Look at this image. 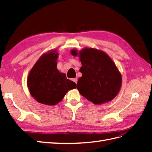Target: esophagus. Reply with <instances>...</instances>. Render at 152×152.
I'll use <instances>...</instances> for the list:
<instances>
[{"label": "esophagus", "mask_w": 152, "mask_h": 152, "mask_svg": "<svg viewBox=\"0 0 152 152\" xmlns=\"http://www.w3.org/2000/svg\"><path fill=\"white\" fill-rule=\"evenodd\" d=\"M72 80L75 83L77 84V78H74V79H72Z\"/></svg>", "instance_id": "obj_1"}]
</instances>
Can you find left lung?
Wrapping results in <instances>:
<instances>
[{
  "mask_svg": "<svg viewBox=\"0 0 152 152\" xmlns=\"http://www.w3.org/2000/svg\"><path fill=\"white\" fill-rule=\"evenodd\" d=\"M71 53L78 55L77 50H72ZM79 54L82 76L77 82V89L80 94L95 104L112 100L120 91L122 77L112 59L93 48L84 49Z\"/></svg>",
  "mask_w": 152,
  "mask_h": 152,
  "instance_id": "obj_1",
  "label": "left lung"
}]
</instances>
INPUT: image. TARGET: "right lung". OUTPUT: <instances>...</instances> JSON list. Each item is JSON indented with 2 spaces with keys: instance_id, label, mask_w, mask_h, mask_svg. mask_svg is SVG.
I'll return each instance as SVG.
<instances>
[{
  "instance_id": "1",
  "label": "right lung",
  "mask_w": 152,
  "mask_h": 152,
  "mask_svg": "<svg viewBox=\"0 0 152 152\" xmlns=\"http://www.w3.org/2000/svg\"><path fill=\"white\" fill-rule=\"evenodd\" d=\"M58 55L56 50L42 55L28 75L27 85L30 94L42 104L55 105L69 90L77 87L65 73L58 70Z\"/></svg>"
}]
</instances>
